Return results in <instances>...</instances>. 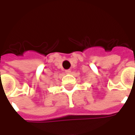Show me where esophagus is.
<instances>
[{
  "instance_id": "34e87169",
  "label": "esophagus",
  "mask_w": 135,
  "mask_h": 135,
  "mask_svg": "<svg viewBox=\"0 0 135 135\" xmlns=\"http://www.w3.org/2000/svg\"><path fill=\"white\" fill-rule=\"evenodd\" d=\"M65 72H66V74H69L71 72V70L70 69H66V70L65 71Z\"/></svg>"
}]
</instances>
